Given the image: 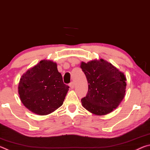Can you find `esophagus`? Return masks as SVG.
<instances>
[{"mask_svg":"<svg viewBox=\"0 0 150 150\" xmlns=\"http://www.w3.org/2000/svg\"><path fill=\"white\" fill-rule=\"evenodd\" d=\"M69 87L71 88H74V87H75V83H73V82H71L69 84Z\"/></svg>","mask_w":150,"mask_h":150,"instance_id":"1","label":"esophagus"}]
</instances>
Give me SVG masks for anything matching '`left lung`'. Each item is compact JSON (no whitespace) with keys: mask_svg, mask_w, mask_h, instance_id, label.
<instances>
[{"mask_svg":"<svg viewBox=\"0 0 150 150\" xmlns=\"http://www.w3.org/2000/svg\"><path fill=\"white\" fill-rule=\"evenodd\" d=\"M80 67L88 87L87 95L81 99L83 107L98 116L107 115L117 108L125 96L126 78L124 73L103 59L82 62Z\"/></svg>","mask_w":150,"mask_h":150,"instance_id":"1","label":"left lung"}]
</instances>
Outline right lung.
<instances>
[{
    "label": "right lung",
    "mask_w": 150,
    "mask_h": 150,
    "mask_svg": "<svg viewBox=\"0 0 150 150\" xmlns=\"http://www.w3.org/2000/svg\"><path fill=\"white\" fill-rule=\"evenodd\" d=\"M57 67L52 61L42 60L20 78V99L32 112L47 115L63 105L69 87L63 83Z\"/></svg>",
    "instance_id": "1"
}]
</instances>
